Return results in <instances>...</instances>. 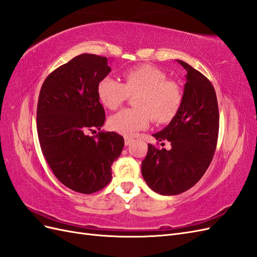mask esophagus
<instances>
[{
    "instance_id": "esophagus-1",
    "label": "esophagus",
    "mask_w": 257,
    "mask_h": 257,
    "mask_svg": "<svg viewBox=\"0 0 257 257\" xmlns=\"http://www.w3.org/2000/svg\"><path fill=\"white\" fill-rule=\"evenodd\" d=\"M134 142V139L133 138H129V137H124V144L129 145Z\"/></svg>"
}]
</instances>
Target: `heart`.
I'll return each instance as SVG.
<instances>
[{"label":"heart","mask_w":257,"mask_h":257,"mask_svg":"<svg viewBox=\"0 0 257 257\" xmlns=\"http://www.w3.org/2000/svg\"><path fill=\"white\" fill-rule=\"evenodd\" d=\"M121 84L106 76L98 84V98L101 104L115 109L128 98L136 94V108H123L108 118L112 130L123 136H134L150 126L151 119L164 123L171 120L183 101L181 86L160 69L150 64L137 65L122 73Z\"/></svg>","instance_id":"heart-1"}]
</instances>
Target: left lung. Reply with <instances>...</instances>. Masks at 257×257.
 <instances>
[{
	"label": "left lung",
	"mask_w": 257,
	"mask_h": 257,
	"mask_svg": "<svg viewBox=\"0 0 257 257\" xmlns=\"http://www.w3.org/2000/svg\"><path fill=\"white\" fill-rule=\"evenodd\" d=\"M187 72L183 101L167 127L154 134L156 140L169 141L171 149L149 144L142 161V177L160 195H179L193 187L210 166L218 137V106L214 87L200 72L177 60Z\"/></svg>",
	"instance_id": "1"
}]
</instances>
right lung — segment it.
I'll return each mask as SVG.
<instances>
[{
	"label": "right lung",
	"mask_w": 257,
	"mask_h": 257,
	"mask_svg": "<svg viewBox=\"0 0 257 257\" xmlns=\"http://www.w3.org/2000/svg\"><path fill=\"white\" fill-rule=\"evenodd\" d=\"M109 59L82 54L47 76L40 91L36 124L43 155L56 178L77 193L92 194L112 180V164L123 138L100 131L105 120L98 84L111 72Z\"/></svg>",
	"instance_id": "obj_1"
}]
</instances>
